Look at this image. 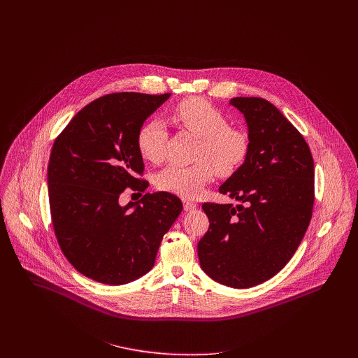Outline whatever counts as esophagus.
I'll return each instance as SVG.
<instances>
[{
	"mask_svg": "<svg viewBox=\"0 0 358 358\" xmlns=\"http://www.w3.org/2000/svg\"><path fill=\"white\" fill-rule=\"evenodd\" d=\"M196 203H193V201H190V200H183V209L186 210V212H190V210H193V209H196Z\"/></svg>",
	"mask_w": 358,
	"mask_h": 358,
	"instance_id": "esophagus-1",
	"label": "esophagus"
}]
</instances>
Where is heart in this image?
<instances>
[{
    "label": "heart",
    "mask_w": 358,
    "mask_h": 358,
    "mask_svg": "<svg viewBox=\"0 0 358 358\" xmlns=\"http://www.w3.org/2000/svg\"><path fill=\"white\" fill-rule=\"evenodd\" d=\"M175 121L186 131L200 138L192 165H169L155 176V186L161 192L183 199H196L213 178L215 171L227 176L236 172L250 152L248 135L229 127L226 115L201 98L185 99L175 107ZM166 128L159 118L148 120L139 129L136 145L141 155L158 164L165 157Z\"/></svg>",
    "instance_id": "1"
}]
</instances>
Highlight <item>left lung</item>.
Here are the masks:
<instances>
[{
	"instance_id": "obj_1",
	"label": "left lung",
	"mask_w": 358,
	"mask_h": 358,
	"mask_svg": "<svg viewBox=\"0 0 358 358\" xmlns=\"http://www.w3.org/2000/svg\"><path fill=\"white\" fill-rule=\"evenodd\" d=\"M230 104L244 114L250 152L219 192L243 204H203L209 229L197 251L212 280L251 288L298 250L314 204V162L305 138L274 104L262 98Z\"/></svg>"
}]
</instances>
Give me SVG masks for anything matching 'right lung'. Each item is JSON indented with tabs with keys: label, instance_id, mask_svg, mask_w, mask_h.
<instances>
[{
	"label": "right lung",
	"instance_id": "1",
	"mask_svg": "<svg viewBox=\"0 0 358 358\" xmlns=\"http://www.w3.org/2000/svg\"><path fill=\"white\" fill-rule=\"evenodd\" d=\"M171 94L120 92L87 104L56 138L48 164L52 224L62 252L88 278L108 285L153 268L164 234L183 209L166 192L120 204L127 187L145 192L136 136Z\"/></svg>",
	"mask_w": 358,
	"mask_h": 358
}]
</instances>
